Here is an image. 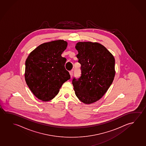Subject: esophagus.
Instances as JSON below:
<instances>
[{"label":"esophagus","mask_w":146,"mask_h":146,"mask_svg":"<svg viewBox=\"0 0 146 146\" xmlns=\"http://www.w3.org/2000/svg\"><path fill=\"white\" fill-rule=\"evenodd\" d=\"M70 76L72 77V75H73V72H72V71H70Z\"/></svg>","instance_id":"34e87169"}]
</instances>
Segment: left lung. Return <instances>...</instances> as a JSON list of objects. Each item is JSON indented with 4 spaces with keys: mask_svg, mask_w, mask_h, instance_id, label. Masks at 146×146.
I'll use <instances>...</instances> for the list:
<instances>
[{
    "mask_svg": "<svg viewBox=\"0 0 146 146\" xmlns=\"http://www.w3.org/2000/svg\"><path fill=\"white\" fill-rule=\"evenodd\" d=\"M75 48L81 65V76L72 84L76 97L85 104L97 102L107 92L115 76L113 56L97 42H80Z\"/></svg>",
    "mask_w": 146,
    "mask_h": 146,
    "instance_id": "1",
    "label": "left lung"
}]
</instances>
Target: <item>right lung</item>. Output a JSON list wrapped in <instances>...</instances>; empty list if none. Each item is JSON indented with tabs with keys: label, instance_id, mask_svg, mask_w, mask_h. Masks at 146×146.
<instances>
[{
	"label": "right lung",
	"instance_id": "add662e5",
	"mask_svg": "<svg viewBox=\"0 0 146 146\" xmlns=\"http://www.w3.org/2000/svg\"><path fill=\"white\" fill-rule=\"evenodd\" d=\"M67 46V42L63 39L44 42L31 52L26 60V83L40 100L53 99L63 84L70 78L64 66L66 59L61 56Z\"/></svg>",
	"mask_w": 146,
	"mask_h": 146
}]
</instances>
